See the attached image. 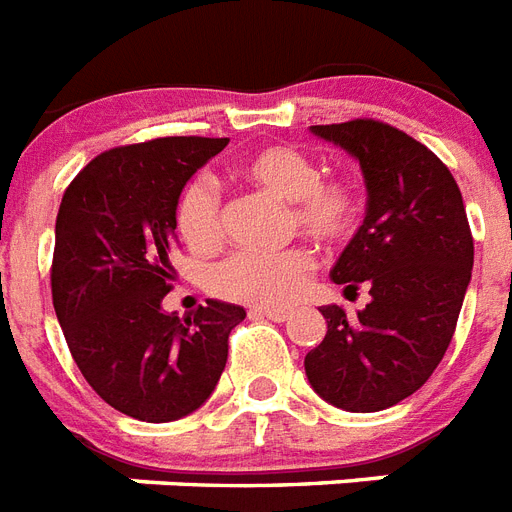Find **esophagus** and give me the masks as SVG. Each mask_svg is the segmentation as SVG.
Segmentation results:
<instances>
[{
	"mask_svg": "<svg viewBox=\"0 0 512 512\" xmlns=\"http://www.w3.org/2000/svg\"><path fill=\"white\" fill-rule=\"evenodd\" d=\"M253 317H267L272 322H285L290 317V309H282V306H256L251 309Z\"/></svg>",
	"mask_w": 512,
	"mask_h": 512,
	"instance_id": "esophagus-1",
	"label": "esophagus"
}]
</instances>
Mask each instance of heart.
I'll use <instances>...</instances> for the list:
<instances>
[{
  "label": "heart",
  "mask_w": 512,
  "mask_h": 512,
  "mask_svg": "<svg viewBox=\"0 0 512 512\" xmlns=\"http://www.w3.org/2000/svg\"><path fill=\"white\" fill-rule=\"evenodd\" d=\"M240 177L290 203V227L320 245L346 243L362 219V190L349 177H322L320 163L304 150L269 145L237 166ZM174 230L192 253L216 251L224 240L222 195L214 179L192 177L174 203ZM314 256L301 245L277 253L237 251L208 272V288L227 301L282 306L304 293Z\"/></svg>",
  "instance_id": "heart-1"
}]
</instances>
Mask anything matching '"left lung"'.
<instances>
[{"instance_id":"obj_1","label":"left lung","mask_w":512,"mask_h":512,"mask_svg":"<svg viewBox=\"0 0 512 512\" xmlns=\"http://www.w3.org/2000/svg\"><path fill=\"white\" fill-rule=\"evenodd\" d=\"M362 166L367 214L333 267V282L372 301L349 320L322 306L327 335L306 354L312 388L349 412L412 396L447 354L473 269V235L452 171L402 129L354 118L312 126Z\"/></svg>"}]
</instances>
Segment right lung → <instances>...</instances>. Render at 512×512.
Returning <instances> with one entry per match:
<instances>
[{"label": "right lung", "mask_w": 512, "mask_h": 512, "mask_svg": "<svg viewBox=\"0 0 512 512\" xmlns=\"http://www.w3.org/2000/svg\"><path fill=\"white\" fill-rule=\"evenodd\" d=\"M227 137L110 147L68 185L57 211L52 304L81 375L102 402L145 423L190 415L219 383L245 309L211 301L163 312L177 280L174 203Z\"/></svg>", "instance_id": "1"}]
</instances>
